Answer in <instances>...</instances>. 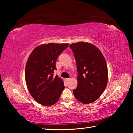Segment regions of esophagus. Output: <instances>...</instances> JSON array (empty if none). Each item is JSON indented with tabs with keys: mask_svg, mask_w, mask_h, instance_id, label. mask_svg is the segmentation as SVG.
Listing matches in <instances>:
<instances>
[{
	"mask_svg": "<svg viewBox=\"0 0 133 133\" xmlns=\"http://www.w3.org/2000/svg\"><path fill=\"white\" fill-rule=\"evenodd\" d=\"M69 79H70L69 78H66V81H69Z\"/></svg>",
	"mask_w": 133,
	"mask_h": 133,
	"instance_id": "esophagus-1",
	"label": "esophagus"
}]
</instances>
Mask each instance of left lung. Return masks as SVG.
I'll return each mask as SVG.
<instances>
[{
  "instance_id": "left-lung-1",
  "label": "left lung",
  "mask_w": 133,
  "mask_h": 133,
  "mask_svg": "<svg viewBox=\"0 0 133 133\" xmlns=\"http://www.w3.org/2000/svg\"><path fill=\"white\" fill-rule=\"evenodd\" d=\"M78 70V86L73 94L78 101L88 104L97 100L107 85L106 60L98 48L89 43L79 42L69 45Z\"/></svg>"
}]
</instances>
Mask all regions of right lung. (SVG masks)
<instances>
[{"label": "right lung", "instance_id": "add662e5", "mask_svg": "<svg viewBox=\"0 0 133 133\" xmlns=\"http://www.w3.org/2000/svg\"><path fill=\"white\" fill-rule=\"evenodd\" d=\"M68 45L43 44L36 47L28 58L25 70L26 86L32 97L43 105L57 103L65 87L63 80L53 73L58 56Z\"/></svg>", "mask_w": 133, "mask_h": 133}]
</instances>
